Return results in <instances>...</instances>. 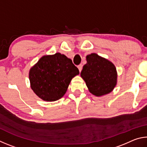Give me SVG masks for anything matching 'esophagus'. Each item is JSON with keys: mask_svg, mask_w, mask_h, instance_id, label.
Instances as JSON below:
<instances>
[{"mask_svg": "<svg viewBox=\"0 0 147 147\" xmlns=\"http://www.w3.org/2000/svg\"><path fill=\"white\" fill-rule=\"evenodd\" d=\"M78 69H79V71L81 72L82 69V64L79 65L78 66Z\"/></svg>", "mask_w": 147, "mask_h": 147, "instance_id": "34e87169", "label": "esophagus"}]
</instances>
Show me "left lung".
Masks as SVG:
<instances>
[{
	"label": "left lung",
	"mask_w": 147,
	"mask_h": 147,
	"mask_svg": "<svg viewBox=\"0 0 147 147\" xmlns=\"http://www.w3.org/2000/svg\"><path fill=\"white\" fill-rule=\"evenodd\" d=\"M86 61L80 76L85 81L89 91L96 96L111 93L117 83L115 65L96 53L87 56Z\"/></svg>",
	"instance_id": "8db88e82"
}]
</instances>
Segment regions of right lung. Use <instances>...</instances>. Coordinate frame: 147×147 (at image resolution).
<instances>
[{"instance_id":"right-lung-1","label":"right lung","mask_w":147,"mask_h":147,"mask_svg":"<svg viewBox=\"0 0 147 147\" xmlns=\"http://www.w3.org/2000/svg\"><path fill=\"white\" fill-rule=\"evenodd\" d=\"M79 74L71 59L57 53L42 56L29 71L31 89L44 101L53 102L65 94L71 80Z\"/></svg>"}]
</instances>
